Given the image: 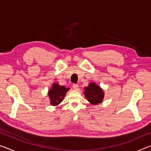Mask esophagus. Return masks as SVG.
Segmentation results:
<instances>
[{"label": "esophagus", "instance_id": "34e87169", "mask_svg": "<svg viewBox=\"0 0 151 151\" xmlns=\"http://www.w3.org/2000/svg\"><path fill=\"white\" fill-rule=\"evenodd\" d=\"M73 88L75 91H77L78 88V85H77V84H74V85H73Z\"/></svg>", "mask_w": 151, "mask_h": 151}]
</instances>
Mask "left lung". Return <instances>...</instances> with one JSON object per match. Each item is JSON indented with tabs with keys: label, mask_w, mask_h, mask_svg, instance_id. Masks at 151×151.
Instances as JSON below:
<instances>
[{
	"label": "left lung",
	"mask_w": 151,
	"mask_h": 151,
	"mask_svg": "<svg viewBox=\"0 0 151 151\" xmlns=\"http://www.w3.org/2000/svg\"><path fill=\"white\" fill-rule=\"evenodd\" d=\"M84 95L91 104L96 105L103 102L104 93L100 86L94 82H91L88 86L84 88Z\"/></svg>",
	"instance_id": "left-lung-1"
}]
</instances>
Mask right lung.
Listing matches in <instances>:
<instances>
[{"label": "right lung", "mask_w": 151, "mask_h": 151, "mask_svg": "<svg viewBox=\"0 0 151 151\" xmlns=\"http://www.w3.org/2000/svg\"><path fill=\"white\" fill-rule=\"evenodd\" d=\"M69 89L70 88H66L65 86H60L58 83H53L48 92V96L51 105L58 106L63 101Z\"/></svg>", "instance_id": "right-lung-1"}]
</instances>
